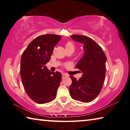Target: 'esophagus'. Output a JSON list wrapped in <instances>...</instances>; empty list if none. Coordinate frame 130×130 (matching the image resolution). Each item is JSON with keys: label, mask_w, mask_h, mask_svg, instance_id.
I'll return each instance as SVG.
<instances>
[{"label": "esophagus", "mask_w": 130, "mask_h": 130, "mask_svg": "<svg viewBox=\"0 0 130 130\" xmlns=\"http://www.w3.org/2000/svg\"><path fill=\"white\" fill-rule=\"evenodd\" d=\"M68 76L67 75H65V74H62V79H64V78H66V77H67Z\"/></svg>", "instance_id": "obj_1"}]
</instances>
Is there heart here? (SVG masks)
Instances as JSON below:
<instances>
[{"mask_svg":"<svg viewBox=\"0 0 130 130\" xmlns=\"http://www.w3.org/2000/svg\"><path fill=\"white\" fill-rule=\"evenodd\" d=\"M66 48H74V45L73 43H72L71 42H68L66 44Z\"/></svg>","mask_w":130,"mask_h":130,"instance_id":"obj_1","label":"heart"}]
</instances>
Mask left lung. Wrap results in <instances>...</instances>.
<instances>
[{"mask_svg":"<svg viewBox=\"0 0 130 130\" xmlns=\"http://www.w3.org/2000/svg\"><path fill=\"white\" fill-rule=\"evenodd\" d=\"M73 40L84 44V54L75 66L83 75L78 80L70 76L72 80L69 87L72 98L82 102L88 103L99 94L105 81L106 61L107 58L102 47L89 37L72 35Z\"/></svg>","mask_w":130,"mask_h":130,"instance_id":"1","label":"left lung"}]
</instances>
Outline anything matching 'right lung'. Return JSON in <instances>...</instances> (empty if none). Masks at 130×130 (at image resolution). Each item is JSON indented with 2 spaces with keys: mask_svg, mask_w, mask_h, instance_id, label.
Segmentation results:
<instances>
[{
  "mask_svg": "<svg viewBox=\"0 0 130 130\" xmlns=\"http://www.w3.org/2000/svg\"><path fill=\"white\" fill-rule=\"evenodd\" d=\"M60 39L61 36L58 35L39 36L29 43L22 54V83L28 96L39 104L49 103L55 99L60 84L61 73L52 72L45 66Z\"/></svg>",
  "mask_w": 130,
  "mask_h": 130,
  "instance_id": "add662e5",
  "label": "right lung"
}]
</instances>
